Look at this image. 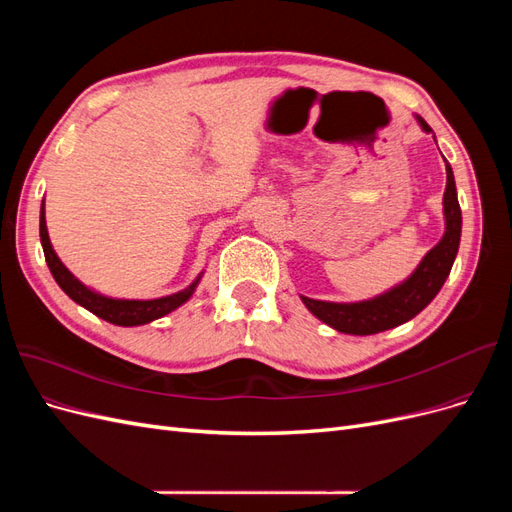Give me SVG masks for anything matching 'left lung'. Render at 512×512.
Instances as JSON below:
<instances>
[{"mask_svg": "<svg viewBox=\"0 0 512 512\" xmlns=\"http://www.w3.org/2000/svg\"><path fill=\"white\" fill-rule=\"evenodd\" d=\"M425 132L431 128L425 119L416 117ZM446 162V160H444ZM444 220L446 230L440 243L427 252L421 260V265L408 277L406 282L391 288L389 292L380 294L376 299L359 301V303H331V301H316L301 297L305 307L318 320L327 322L339 333L348 335H374L386 329L399 327L433 301V297L444 286L448 273L453 269V262L459 250L461 239V209L457 200V188L453 168L446 162V190H444Z\"/></svg>", "mask_w": 512, "mask_h": 512, "instance_id": "1", "label": "left lung"}]
</instances>
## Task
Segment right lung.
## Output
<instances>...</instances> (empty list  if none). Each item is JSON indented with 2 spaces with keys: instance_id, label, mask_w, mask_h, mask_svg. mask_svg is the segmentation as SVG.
<instances>
[{
  "instance_id": "add662e5",
  "label": "right lung",
  "mask_w": 512,
  "mask_h": 512,
  "mask_svg": "<svg viewBox=\"0 0 512 512\" xmlns=\"http://www.w3.org/2000/svg\"><path fill=\"white\" fill-rule=\"evenodd\" d=\"M40 241H42L46 265H49L59 288L64 290L74 303H79L81 307L89 309L91 314H96L98 318H102L106 322L119 324V327H138V324H147L151 320H158V318L170 314L173 309H177L179 305H183L192 297L198 282H200V275H198L196 280L185 290L168 294V297H162V299H151V301L111 299V297H104V294L94 292L76 280V277L64 267V262L57 258L53 245H51V239H49V230H46L44 200H42V209H40Z\"/></svg>"
}]
</instances>
